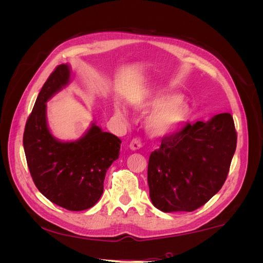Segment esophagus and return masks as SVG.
I'll return each instance as SVG.
<instances>
[{"label":"esophagus","instance_id":"esophagus-1","mask_svg":"<svg viewBox=\"0 0 263 263\" xmlns=\"http://www.w3.org/2000/svg\"><path fill=\"white\" fill-rule=\"evenodd\" d=\"M141 147H142L141 141H140L139 139H137V138L133 139V140L130 141V144H129V148H130L132 150H138V149H140Z\"/></svg>","mask_w":263,"mask_h":263}]
</instances>
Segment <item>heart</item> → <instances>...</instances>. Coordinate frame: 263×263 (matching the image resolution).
<instances>
[{
  "label": "heart",
  "mask_w": 263,
  "mask_h": 263,
  "mask_svg": "<svg viewBox=\"0 0 263 263\" xmlns=\"http://www.w3.org/2000/svg\"><path fill=\"white\" fill-rule=\"evenodd\" d=\"M139 113L151 115L146 121V128L154 137H163L176 132L190 116V105L176 92H159L134 104ZM115 115L126 119V110L115 106Z\"/></svg>",
  "instance_id": "b5f03b06"
}]
</instances>
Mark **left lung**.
<instances>
[{
	"mask_svg": "<svg viewBox=\"0 0 263 263\" xmlns=\"http://www.w3.org/2000/svg\"><path fill=\"white\" fill-rule=\"evenodd\" d=\"M237 145L233 116L215 115L164 137L148 162L149 195L164 213L193 212L224 184Z\"/></svg>",
	"mask_w": 263,
	"mask_h": 263,
	"instance_id": "obj_1",
	"label": "left lung"
}]
</instances>
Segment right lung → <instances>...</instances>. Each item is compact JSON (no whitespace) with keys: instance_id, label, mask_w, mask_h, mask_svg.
<instances>
[{"instance_id":"right-lung-1","label":"right lung","mask_w":263,"mask_h":263,"mask_svg":"<svg viewBox=\"0 0 263 263\" xmlns=\"http://www.w3.org/2000/svg\"><path fill=\"white\" fill-rule=\"evenodd\" d=\"M71 73L68 63L60 65L45 82L26 122L23 145L39 192L53 204L78 212L100 200L106 171L118 159L122 141L95 122L77 140L63 141L51 134L47 102L70 83Z\"/></svg>"}]
</instances>
